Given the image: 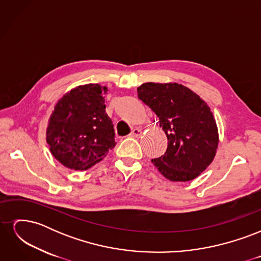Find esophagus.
Here are the masks:
<instances>
[{"mask_svg":"<svg viewBox=\"0 0 261 261\" xmlns=\"http://www.w3.org/2000/svg\"><path fill=\"white\" fill-rule=\"evenodd\" d=\"M130 135H132L133 137H136V138H137V137H140V136H141V129H139V128L133 129Z\"/></svg>","mask_w":261,"mask_h":261,"instance_id":"obj_1","label":"esophagus"}]
</instances>
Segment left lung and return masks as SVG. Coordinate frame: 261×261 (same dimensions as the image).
<instances>
[{
	"label": "left lung",
	"instance_id": "8db88e82",
	"mask_svg": "<svg viewBox=\"0 0 261 261\" xmlns=\"http://www.w3.org/2000/svg\"><path fill=\"white\" fill-rule=\"evenodd\" d=\"M138 98L159 117L168 138L165 153L151 162L172 181L193 180L213 161L219 144L216 118L207 102L176 83H145Z\"/></svg>",
	"mask_w": 261,
	"mask_h": 261
}]
</instances>
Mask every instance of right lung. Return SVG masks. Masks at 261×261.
Instances as JSON below:
<instances>
[{"instance_id":"right-lung-1","label":"right lung","mask_w":261,"mask_h":261,"mask_svg":"<svg viewBox=\"0 0 261 261\" xmlns=\"http://www.w3.org/2000/svg\"><path fill=\"white\" fill-rule=\"evenodd\" d=\"M107 91V86L81 85L55 103L45 140L52 155L67 169H89L115 147L113 124L106 113Z\"/></svg>"}]
</instances>
